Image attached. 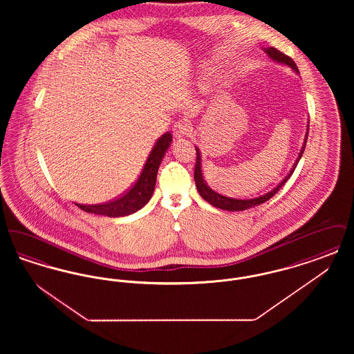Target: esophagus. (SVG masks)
I'll list each match as a JSON object with an SVG mask.
<instances>
[{
    "instance_id": "esophagus-1",
    "label": "esophagus",
    "mask_w": 354,
    "mask_h": 354,
    "mask_svg": "<svg viewBox=\"0 0 354 354\" xmlns=\"http://www.w3.org/2000/svg\"><path fill=\"white\" fill-rule=\"evenodd\" d=\"M172 130H174V134L176 135L178 138H182V136H185L191 133V126L185 120H178L174 124Z\"/></svg>"
}]
</instances>
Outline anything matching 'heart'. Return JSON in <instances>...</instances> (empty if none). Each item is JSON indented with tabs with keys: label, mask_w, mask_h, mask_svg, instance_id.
Instances as JSON below:
<instances>
[{
	"label": "heart",
	"mask_w": 354,
	"mask_h": 354,
	"mask_svg": "<svg viewBox=\"0 0 354 354\" xmlns=\"http://www.w3.org/2000/svg\"><path fill=\"white\" fill-rule=\"evenodd\" d=\"M234 78H235V74H234L231 70L225 71V73H224V74H221V77H220V86H223V87L230 86V84H232Z\"/></svg>",
	"instance_id": "obj_1"
}]
</instances>
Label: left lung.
I'll return each instance as SVG.
<instances>
[{
    "mask_svg": "<svg viewBox=\"0 0 354 354\" xmlns=\"http://www.w3.org/2000/svg\"><path fill=\"white\" fill-rule=\"evenodd\" d=\"M263 51L268 55V58H270V61H273V62H276V64L286 65L288 68H292L296 74H299V68H297L295 61H293L290 57H288L286 54H283L281 51H279L277 49L272 48V46H270V48H264ZM308 130H309V122H308V124H306V133H305V138H304L303 147H301V150H300V153H299V156H297L295 165L292 166V169H289V172L286 174V178H284L279 185H276V187H273L270 191L266 192L264 195H260V196L252 198V199H236V198H230V196L221 195L219 192L214 191L209 185H207V182H205V179H204V174H203L202 152H201V150H199L198 147H195V149H196V165H195L194 179H195V183H196L198 192L201 194V196H202L203 199H204L205 202L209 203L211 205H214V207H216V208H220V209L232 211V212H234V211L250 209V208H252V207L260 205V204L270 201V198H272L283 185H286V180L292 176V174H293V171L296 169L297 163L300 162V159H301V156H303L304 150H305L306 139H308Z\"/></svg>",
    "mask_w": 354,
    "mask_h": 354,
    "instance_id": "1",
    "label": "left lung"
}]
</instances>
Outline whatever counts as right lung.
I'll list each match as a JSON object with an SVG mask.
<instances>
[{"label": "right lung", "mask_w": 354, "mask_h": 354, "mask_svg": "<svg viewBox=\"0 0 354 354\" xmlns=\"http://www.w3.org/2000/svg\"><path fill=\"white\" fill-rule=\"evenodd\" d=\"M171 142H172V134L169 131L158 139L138 180L124 195H122L115 201L103 203V204L75 203V205L88 214L103 215L107 218H120V216H129L131 214H135L136 211H139L150 202L155 189L158 169L166 155V151L169 150Z\"/></svg>", "instance_id": "add662e5"}]
</instances>
